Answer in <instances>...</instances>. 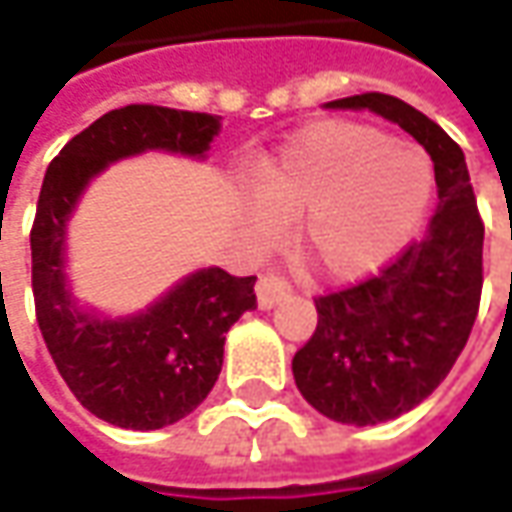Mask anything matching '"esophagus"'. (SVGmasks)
Wrapping results in <instances>:
<instances>
[{
  "instance_id": "esophagus-1",
  "label": "esophagus",
  "mask_w": 512,
  "mask_h": 512,
  "mask_svg": "<svg viewBox=\"0 0 512 512\" xmlns=\"http://www.w3.org/2000/svg\"><path fill=\"white\" fill-rule=\"evenodd\" d=\"M285 296H290V285H287L285 279H279V276H259V282H256V302H259L262 310H270Z\"/></svg>"
}]
</instances>
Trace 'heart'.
I'll list each match as a JSON object with an SVG mask.
<instances>
[{"mask_svg": "<svg viewBox=\"0 0 512 512\" xmlns=\"http://www.w3.org/2000/svg\"><path fill=\"white\" fill-rule=\"evenodd\" d=\"M427 153L362 122H322L296 133L267 162L250 230L259 242L296 219V245L316 270L350 282L393 259L433 199Z\"/></svg>", "mask_w": 512, "mask_h": 512, "instance_id": "1", "label": "heart"}]
</instances>
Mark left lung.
<instances>
[{
	"instance_id": "1",
	"label": "left lung",
	"mask_w": 512,
	"mask_h": 512,
	"mask_svg": "<svg viewBox=\"0 0 512 512\" xmlns=\"http://www.w3.org/2000/svg\"><path fill=\"white\" fill-rule=\"evenodd\" d=\"M325 108L370 110L407 130L433 159L439 187L422 242L376 279L316 299V333L293 356L307 404L333 422L370 427L422 404L459 359L482 299L484 227L462 148L422 110L387 93Z\"/></svg>"
}]
</instances>
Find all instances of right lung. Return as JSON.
<instances>
[{
	"label": "right lung",
	"mask_w": 512,
	"mask_h": 512,
	"mask_svg": "<svg viewBox=\"0 0 512 512\" xmlns=\"http://www.w3.org/2000/svg\"><path fill=\"white\" fill-rule=\"evenodd\" d=\"M222 116L128 105L73 136L50 162L30 230L36 319L73 396L102 422L159 430L190 416L222 373L225 336L256 307V276L199 267L133 313L79 302L68 276V225L88 185L142 153L205 162Z\"/></svg>",
	"instance_id": "add662e5"
}]
</instances>
